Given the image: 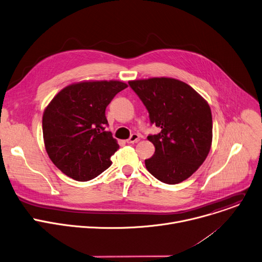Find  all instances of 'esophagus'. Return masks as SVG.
<instances>
[{
  "instance_id": "esophagus-1",
  "label": "esophagus",
  "mask_w": 262,
  "mask_h": 262,
  "mask_svg": "<svg viewBox=\"0 0 262 262\" xmlns=\"http://www.w3.org/2000/svg\"><path fill=\"white\" fill-rule=\"evenodd\" d=\"M138 139H139L138 134H135V133H134V134H132V135L130 136L129 139H127V142H128V143H134V142H137Z\"/></svg>"
}]
</instances>
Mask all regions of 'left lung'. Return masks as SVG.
<instances>
[{"mask_svg":"<svg viewBox=\"0 0 262 262\" xmlns=\"http://www.w3.org/2000/svg\"><path fill=\"white\" fill-rule=\"evenodd\" d=\"M160 130L149 135L154 155L144 160L159 181L178 184L201 166L212 142V115L207 101L180 80L160 77L129 81Z\"/></svg>","mask_w":262,"mask_h":262,"instance_id":"1","label":"left lung"}]
</instances>
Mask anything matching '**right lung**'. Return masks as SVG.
<instances>
[{"instance_id": "add662e5", "label": "right lung", "mask_w": 262, "mask_h": 262, "mask_svg": "<svg viewBox=\"0 0 262 262\" xmlns=\"http://www.w3.org/2000/svg\"><path fill=\"white\" fill-rule=\"evenodd\" d=\"M128 85L122 81H81L58 93L46 107L42 133L46 151L64 175L89 181L107 169L120 146L108 125L105 110Z\"/></svg>"}]
</instances>
